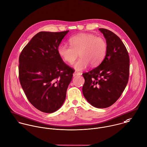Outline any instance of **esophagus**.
<instances>
[{
	"mask_svg": "<svg viewBox=\"0 0 147 147\" xmlns=\"http://www.w3.org/2000/svg\"><path fill=\"white\" fill-rule=\"evenodd\" d=\"M81 73L80 72L77 71V70H76L74 73V76H79V75H81Z\"/></svg>",
	"mask_w": 147,
	"mask_h": 147,
	"instance_id": "34e87169",
	"label": "esophagus"
}]
</instances>
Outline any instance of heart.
Here are the masks:
<instances>
[{
  "label": "heart",
  "instance_id": "b5f03b06",
  "mask_svg": "<svg viewBox=\"0 0 147 147\" xmlns=\"http://www.w3.org/2000/svg\"><path fill=\"white\" fill-rule=\"evenodd\" d=\"M69 42L70 46L59 45L58 54L70 64L74 63L80 54L81 57L74 65L78 70L85 69L90 63L92 66L99 65L106 55L107 45L105 39L94 34H78L70 38Z\"/></svg>",
  "mask_w": 147,
  "mask_h": 147
}]
</instances>
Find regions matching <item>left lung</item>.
Returning a JSON list of instances; mask_svg holds the SVG:
<instances>
[{
    "mask_svg": "<svg viewBox=\"0 0 147 147\" xmlns=\"http://www.w3.org/2000/svg\"><path fill=\"white\" fill-rule=\"evenodd\" d=\"M107 42L106 55L96 67L82 74V92L86 100L96 108H107L120 98L129 74L128 51L120 38L110 30L99 28Z\"/></svg>",
    "mask_w": 147,
    "mask_h": 147,
    "instance_id": "1",
    "label": "left lung"
}]
</instances>
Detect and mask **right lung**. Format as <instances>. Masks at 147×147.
Wrapping results in <instances>:
<instances>
[{"label": "right lung", "instance_id": "obj_1", "mask_svg": "<svg viewBox=\"0 0 147 147\" xmlns=\"http://www.w3.org/2000/svg\"><path fill=\"white\" fill-rule=\"evenodd\" d=\"M69 31L37 33L19 56L20 85L30 103L43 113H52L61 107L74 72L57 52Z\"/></svg>", "mask_w": 147, "mask_h": 147}]
</instances>
